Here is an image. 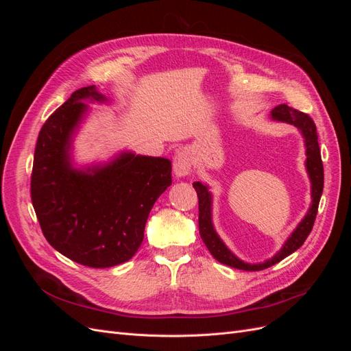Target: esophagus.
I'll return each instance as SVG.
<instances>
[{
  "mask_svg": "<svg viewBox=\"0 0 351 351\" xmlns=\"http://www.w3.org/2000/svg\"><path fill=\"white\" fill-rule=\"evenodd\" d=\"M173 169L174 174L177 177H184L189 176L190 171H192V155L187 149L178 151L174 156V162H173Z\"/></svg>",
  "mask_w": 351,
  "mask_h": 351,
  "instance_id": "esophagus-1",
  "label": "esophagus"
}]
</instances>
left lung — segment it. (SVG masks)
Instances as JSON below:
<instances>
[{
	"label": "left lung",
	"mask_w": 351,
	"mask_h": 351,
	"mask_svg": "<svg viewBox=\"0 0 351 351\" xmlns=\"http://www.w3.org/2000/svg\"><path fill=\"white\" fill-rule=\"evenodd\" d=\"M271 119L293 124L302 132L304 137L306 156H307L306 169L312 183V205L309 210H307V214L304 215L300 224L297 226V228L291 232V236L287 239L281 250L275 254L272 259H268L262 263L252 265V263L240 261L236 254H232L231 250L224 244V241L219 239V236L217 234V231L214 228V224H212V195L208 190V186L202 184L200 182L193 183V187L199 197V234L202 240H204L208 250L218 262L228 265V267H232V268L243 269V271L267 269L299 249L307 239V236L311 234L313 222L317 214V206H319V200L322 196V190H324V165L321 159L319 143H317L316 125L313 120L307 114L297 111L285 104L278 105V107H275L271 111Z\"/></svg>",
	"instance_id": "1"
}]
</instances>
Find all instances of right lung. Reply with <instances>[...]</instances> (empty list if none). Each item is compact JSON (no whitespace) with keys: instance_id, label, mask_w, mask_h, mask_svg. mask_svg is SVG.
<instances>
[{"instance_id":"right-lung-1","label":"right lung","mask_w":351,"mask_h":351,"mask_svg":"<svg viewBox=\"0 0 351 351\" xmlns=\"http://www.w3.org/2000/svg\"><path fill=\"white\" fill-rule=\"evenodd\" d=\"M105 102L82 88L49 115L38 136L30 196L52 247L90 268H110L134 256L149 212L168 186L171 161L121 152L105 165L73 168L70 149L88 105Z\"/></svg>"}]
</instances>
